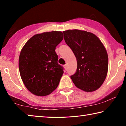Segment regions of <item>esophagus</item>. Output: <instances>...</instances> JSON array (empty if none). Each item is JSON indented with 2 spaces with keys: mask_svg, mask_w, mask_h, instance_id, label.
<instances>
[{
  "mask_svg": "<svg viewBox=\"0 0 126 126\" xmlns=\"http://www.w3.org/2000/svg\"><path fill=\"white\" fill-rule=\"evenodd\" d=\"M64 67L65 69L66 70V71H67V70L68 69V65H67V64H65L64 65Z\"/></svg>",
  "mask_w": 126,
  "mask_h": 126,
  "instance_id": "1",
  "label": "esophagus"
}]
</instances>
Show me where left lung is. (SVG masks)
I'll return each mask as SVG.
<instances>
[{"label": "left lung", "instance_id": "left-lung-1", "mask_svg": "<svg viewBox=\"0 0 126 126\" xmlns=\"http://www.w3.org/2000/svg\"><path fill=\"white\" fill-rule=\"evenodd\" d=\"M63 34L77 62L76 73L71 76L73 83L85 92L97 90L103 83L108 72V57L103 44L88 32L68 30Z\"/></svg>", "mask_w": 126, "mask_h": 126}]
</instances>
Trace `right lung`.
Listing matches in <instances>:
<instances>
[{
    "instance_id": "obj_1",
    "label": "right lung",
    "mask_w": 126,
    "mask_h": 126,
    "mask_svg": "<svg viewBox=\"0 0 126 126\" xmlns=\"http://www.w3.org/2000/svg\"><path fill=\"white\" fill-rule=\"evenodd\" d=\"M63 39L61 32L37 34L28 40L21 50L19 69L26 88L38 96H46L57 88L64 73L58 63L55 47Z\"/></svg>"
}]
</instances>
